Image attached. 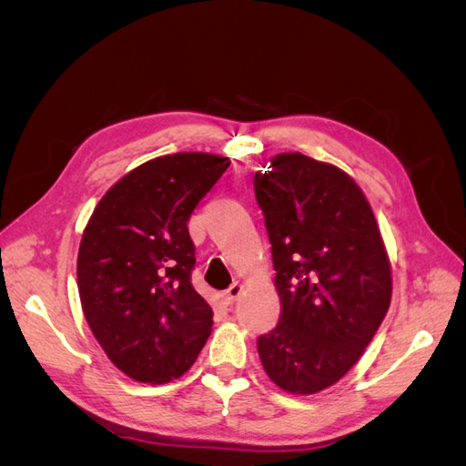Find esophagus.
<instances>
[{"label":"esophagus","instance_id":"34e87169","mask_svg":"<svg viewBox=\"0 0 466 466\" xmlns=\"http://www.w3.org/2000/svg\"><path fill=\"white\" fill-rule=\"evenodd\" d=\"M241 291H243V284L235 281V284H231L228 289L221 293V298H223L225 303H233L238 298V295H241Z\"/></svg>","mask_w":466,"mask_h":466}]
</instances>
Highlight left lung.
<instances>
[{"instance_id": "1", "label": "left lung", "mask_w": 466, "mask_h": 466, "mask_svg": "<svg viewBox=\"0 0 466 466\" xmlns=\"http://www.w3.org/2000/svg\"><path fill=\"white\" fill-rule=\"evenodd\" d=\"M255 194L281 301L258 356L279 389L315 394L356 365L383 322L390 262L368 198L338 167L279 153L255 175Z\"/></svg>"}]
</instances>
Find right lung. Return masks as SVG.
I'll return each mask as SVG.
<instances>
[{"label": "right lung", "instance_id": "1", "mask_svg": "<svg viewBox=\"0 0 466 466\" xmlns=\"http://www.w3.org/2000/svg\"><path fill=\"white\" fill-rule=\"evenodd\" d=\"M229 163L175 153L139 165L103 196L83 231V315L108 360L139 383L185 375L211 332L214 313L190 281L187 223Z\"/></svg>", "mask_w": 466, "mask_h": 466}]
</instances>
